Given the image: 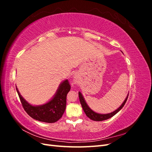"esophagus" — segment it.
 <instances>
[{
	"label": "esophagus",
	"mask_w": 152,
	"mask_h": 152,
	"mask_svg": "<svg viewBox=\"0 0 152 152\" xmlns=\"http://www.w3.org/2000/svg\"><path fill=\"white\" fill-rule=\"evenodd\" d=\"M78 81H79V79H78V77H74V80H73V82H74L76 84V83H77Z\"/></svg>",
	"instance_id": "34e87169"
}]
</instances>
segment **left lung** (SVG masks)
<instances>
[{
  "instance_id": "obj_1",
  "label": "left lung",
  "mask_w": 152,
  "mask_h": 152,
  "mask_svg": "<svg viewBox=\"0 0 152 152\" xmlns=\"http://www.w3.org/2000/svg\"><path fill=\"white\" fill-rule=\"evenodd\" d=\"M121 52L122 53V51H121ZM128 96H129V93L127 94V97L126 98L125 100L124 101V102L122 103V104L117 110H115V111H113L111 113L103 114V113H96L94 111H93V110L89 107L88 104H87L83 95H82V94L81 93V92H80V91L79 92V99H80V102L82 107V108H83V110L84 111L87 117H89L90 119H91V120L94 121H105V120H107V119L114 116L117 113L123 108L124 104H125L126 102H127Z\"/></svg>"
}]
</instances>
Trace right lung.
<instances>
[{"label": "right lung", "instance_id": "right-lung-1", "mask_svg": "<svg viewBox=\"0 0 152 152\" xmlns=\"http://www.w3.org/2000/svg\"><path fill=\"white\" fill-rule=\"evenodd\" d=\"M17 93L25 112L35 120L46 123H54L61 118L65 112L66 95L70 90L68 79L59 85L56 93L49 102L43 104L33 105L29 103L21 95L16 86Z\"/></svg>", "mask_w": 152, "mask_h": 152}]
</instances>
